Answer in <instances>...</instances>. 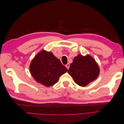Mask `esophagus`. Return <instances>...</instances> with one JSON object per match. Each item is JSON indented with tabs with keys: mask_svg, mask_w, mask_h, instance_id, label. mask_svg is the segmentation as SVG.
I'll list each match as a JSON object with an SVG mask.
<instances>
[{
	"mask_svg": "<svg viewBox=\"0 0 124 124\" xmlns=\"http://www.w3.org/2000/svg\"><path fill=\"white\" fill-rule=\"evenodd\" d=\"M66 68L68 69H69V67H70V65L69 64V63H67V65H66Z\"/></svg>",
	"mask_w": 124,
	"mask_h": 124,
	"instance_id": "esophagus-1",
	"label": "esophagus"
}]
</instances>
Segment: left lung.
<instances>
[{"mask_svg":"<svg viewBox=\"0 0 124 124\" xmlns=\"http://www.w3.org/2000/svg\"><path fill=\"white\" fill-rule=\"evenodd\" d=\"M68 73L75 83L81 86H87L98 78L100 69L95 59L90 55L78 54L70 63Z\"/></svg>","mask_w":124,"mask_h":124,"instance_id":"obj_1","label":"left lung"}]
</instances>
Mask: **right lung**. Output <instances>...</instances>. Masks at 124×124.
<instances>
[{
  "label": "right lung",
  "instance_id": "obj_1",
  "mask_svg": "<svg viewBox=\"0 0 124 124\" xmlns=\"http://www.w3.org/2000/svg\"><path fill=\"white\" fill-rule=\"evenodd\" d=\"M29 70L36 82L50 87L57 83L59 77L67 72L68 69L53 53L43 50L32 59Z\"/></svg>",
  "mask_w": 124,
  "mask_h": 124
}]
</instances>
